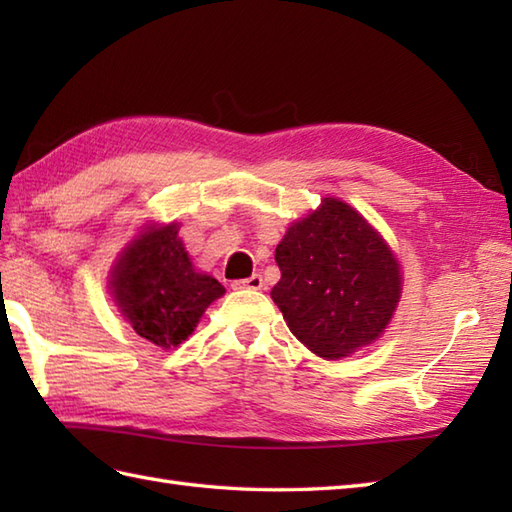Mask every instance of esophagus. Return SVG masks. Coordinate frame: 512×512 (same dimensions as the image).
<instances>
[{"instance_id": "34e87169", "label": "esophagus", "mask_w": 512, "mask_h": 512, "mask_svg": "<svg viewBox=\"0 0 512 512\" xmlns=\"http://www.w3.org/2000/svg\"><path fill=\"white\" fill-rule=\"evenodd\" d=\"M233 290H262L264 288V279L262 275H253L248 279H237L231 284Z\"/></svg>"}]
</instances>
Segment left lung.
Listing matches in <instances>:
<instances>
[{
    "label": "left lung",
    "instance_id": "8db88e82",
    "mask_svg": "<svg viewBox=\"0 0 512 512\" xmlns=\"http://www.w3.org/2000/svg\"><path fill=\"white\" fill-rule=\"evenodd\" d=\"M270 292L290 332L321 358L350 356L385 332L402 292L396 255L350 204L323 198L277 244Z\"/></svg>",
    "mask_w": 512,
    "mask_h": 512
}]
</instances>
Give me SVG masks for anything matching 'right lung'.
Instances as JSON below:
<instances>
[{"instance_id": "right-lung-1", "label": "right lung", "mask_w": 512, "mask_h": 512, "mask_svg": "<svg viewBox=\"0 0 512 512\" xmlns=\"http://www.w3.org/2000/svg\"><path fill=\"white\" fill-rule=\"evenodd\" d=\"M112 297L134 332L162 350L187 341L224 286L193 268L178 224L145 226L112 268Z\"/></svg>"}]
</instances>
